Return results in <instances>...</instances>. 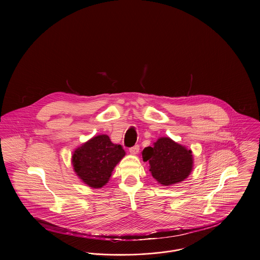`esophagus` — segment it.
Listing matches in <instances>:
<instances>
[{
	"mask_svg": "<svg viewBox=\"0 0 260 260\" xmlns=\"http://www.w3.org/2000/svg\"><path fill=\"white\" fill-rule=\"evenodd\" d=\"M129 152L132 155H137L139 153V145H135V146L131 147V148L129 149Z\"/></svg>",
	"mask_w": 260,
	"mask_h": 260,
	"instance_id": "1",
	"label": "esophagus"
}]
</instances>
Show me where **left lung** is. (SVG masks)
Returning <instances> with one entry per match:
<instances>
[{
	"mask_svg": "<svg viewBox=\"0 0 260 260\" xmlns=\"http://www.w3.org/2000/svg\"><path fill=\"white\" fill-rule=\"evenodd\" d=\"M143 161H148L149 171L162 186L184 181L193 169V155L190 149L169 137H160L142 152Z\"/></svg>",
	"mask_w": 260,
	"mask_h": 260,
	"instance_id": "8db88e82",
	"label": "left lung"
}]
</instances>
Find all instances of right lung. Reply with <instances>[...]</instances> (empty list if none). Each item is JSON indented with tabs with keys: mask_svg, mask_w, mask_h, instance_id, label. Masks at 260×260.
Returning a JSON list of instances; mask_svg holds the SVG:
<instances>
[{
	"mask_svg": "<svg viewBox=\"0 0 260 260\" xmlns=\"http://www.w3.org/2000/svg\"><path fill=\"white\" fill-rule=\"evenodd\" d=\"M125 156L121 145L112 143L108 135H97L75 149L72 165L76 175L91 188L108 183L115 166Z\"/></svg>",
	"mask_w": 260,
	"mask_h": 260,
	"instance_id": "obj_1",
	"label": "right lung"
}]
</instances>
